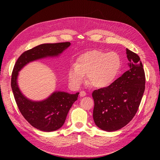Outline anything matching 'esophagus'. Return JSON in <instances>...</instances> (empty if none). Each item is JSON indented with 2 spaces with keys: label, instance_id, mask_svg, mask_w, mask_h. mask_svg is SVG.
I'll list each match as a JSON object with an SVG mask.
<instances>
[{
  "label": "esophagus",
  "instance_id": "34e87169",
  "mask_svg": "<svg viewBox=\"0 0 160 160\" xmlns=\"http://www.w3.org/2000/svg\"><path fill=\"white\" fill-rule=\"evenodd\" d=\"M86 95V93L84 91H80V97H85Z\"/></svg>",
  "mask_w": 160,
  "mask_h": 160
}]
</instances>
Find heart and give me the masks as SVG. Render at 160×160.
I'll use <instances>...</instances> for the list:
<instances>
[{"instance_id":"1","label":"heart","mask_w":160,"mask_h":160,"mask_svg":"<svg viewBox=\"0 0 160 160\" xmlns=\"http://www.w3.org/2000/svg\"><path fill=\"white\" fill-rule=\"evenodd\" d=\"M121 66V57L115 52L89 50L77 58L75 65L70 67L68 80L72 86L77 88L84 80V75H87L88 82L91 86L105 88L114 82Z\"/></svg>"}]
</instances>
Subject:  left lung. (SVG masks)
I'll use <instances>...</instances> for the list:
<instances>
[{
  "label": "left lung",
  "mask_w": 160,
  "mask_h": 160,
  "mask_svg": "<svg viewBox=\"0 0 160 160\" xmlns=\"http://www.w3.org/2000/svg\"><path fill=\"white\" fill-rule=\"evenodd\" d=\"M129 69L110 86L95 90L93 117L102 130L113 132L127 125L135 116L145 88V75L139 56L127 48Z\"/></svg>",
  "instance_id": "8db88e82"
}]
</instances>
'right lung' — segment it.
Wrapping results in <instances>:
<instances>
[{
    "label": "right lung",
    "mask_w": 160,
    "mask_h": 160,
    "mask_svg": "<svg viewBox=\"0 0 160 160\" xmlns=\"http://www.w3.org/2000/svg\"><path fill=\"white\" fill-rule=\"evenodd\" d=\"M70 45L69 42L39 45L23 52L14 66L11 86L15 102L24 119L38 130L49 132L60 128L79 93L70 94L55 91L44 100H32L25 97L19 88V72L30 62L59 56Z\"/></svg>",
    "instance_id": "add662e5"
}]
</instances>
